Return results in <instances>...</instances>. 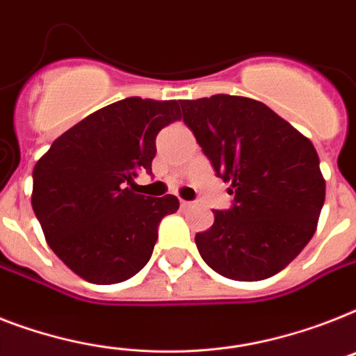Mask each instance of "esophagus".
Returning a JSON list of instances; mask_svg holds the SVG:
<instances>
[{"mask_svg":"<svg viewBox=\"0 0 356 356\" xmlns=\"http://www.w3.org/2000/svg\"><path fill=\"white\" fill-rule=\"evenodd\" d=\"M181 207L190 208V207H192V203H190V201H184V199H181Z\"/></svg>","mask_w":356,"mask_h":356,"instance_id":"esophagus-1","label":"esophagus"}]
</instances>
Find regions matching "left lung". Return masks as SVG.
Masks as SVG:
<instances>
[{"label":"left lung","instance_id":"left-lung-1","mask_svg":"<svg viewBox=\"0 0 356 356\" xmlns=\"http://www.w3.org/2000/svg\"><path fill=\"white\" fill-rule=\"evenodd\" d=\"M179 104L236 203L216 210L212 227L195 236L201 258L238 282L278 274L311 241L325 201L313 143L254 98L213 95Z\"/></svg>","mask_w":356,"mask_h":356}]
</instances>
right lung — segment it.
I'll return each instance as SVG.
<instances>
[{"label":"right lung","instance_id":"add662e5","mask_svg":"<svg viewBox=\"0 0 356 356\" xmlns=\"http://www.w3.org/2000/svg\"><path fill=\"white\" fill-rule=\"evenodd\" d=\"M181 118L177 100L124 98L60 135L34 166L33 210L53 252L97 285L124 282L149 261L175 195L133 192L152 172L157 133Z\"/></svg>","mask_w":356,"mask_h":356}]
</instances>
